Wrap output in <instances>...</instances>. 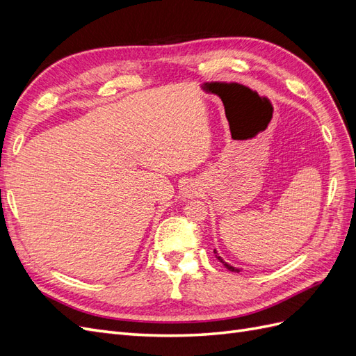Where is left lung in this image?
I'll return each instance as SVG.
<instances>
[{
  "mask_svg": "<svg viewBox=\"0 0 356 356\" xmlns=\"http://www.w3.org/2000/svg\"><path fill=\"white\" fill-rule=\"evenodd\" d=\"M213 254H215V257H217V260H220V263H222V266H224V267H227L230 272H239V268H234V267L229 266V264H227V263H225V261H222V258H221V257H220V255L217 254V251H215V250H213Z\"/></svg>",
  "mask_w": 356,
  "mask_h": 356,
  "instance_id": "obj_1",
  "label": "left lung"
}]
</instances>
